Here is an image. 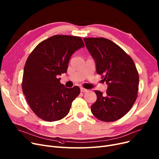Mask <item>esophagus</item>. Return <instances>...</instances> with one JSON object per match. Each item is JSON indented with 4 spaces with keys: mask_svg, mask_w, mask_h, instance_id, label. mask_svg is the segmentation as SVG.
<instances>
[{
    "mask_svg": "<svg viewBox=\"0 0 159 159\" xmlns=\"http://www.w3.org/2000/svg\"><path fill=\"white\" fill-rule=\"evenodd\" d=\"M80 91L81 92H86V91H88V89L82 87V88H80Z\"/></svg>",
    "mask_w": 159,
    "mask_h": 159,
    "instance_id": "obj_1",
    "label": "esophagus"
}]
</instances>
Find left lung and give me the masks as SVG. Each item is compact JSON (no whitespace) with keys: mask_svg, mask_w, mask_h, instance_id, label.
<instances>
[{"mask_svg":"<svg viewBox=\"0 0 159 159\" xmlns=\"http://www.w3.org/2000/svg\"><path fill=\"white\" fill-rule=\"evenodd\" d=\"M97 72L108 85L106 93L95 90L91 111L98 120L113 122L126 115L137 98L139 76L134 61L117 44L103 37L84 38Z\"/></svg>","mask_w":159,"mask_h":159,"instance_id":"8db88e82","label":"left lung"}]
</instances>
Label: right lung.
<instances>
[{
	"instance_id": "1",
	"label": "right lung",
	"mask_w": 159,
	"mask_h": 159,
	"mask_svg": "<svg viewBox=\"0 0 159 159\" xmlns=\"http://www.w3.org/2000/svg\"><path fill=\"white\" fill-rule=\"evenodd\" d=\"M83 47L80 37L57 35L42 41L29 55L22 88L31 110L40 119L53 122L68 114L80 89L66 88L57 75L66 73L71 56Z\"/></svg>"
}]
</instances>
